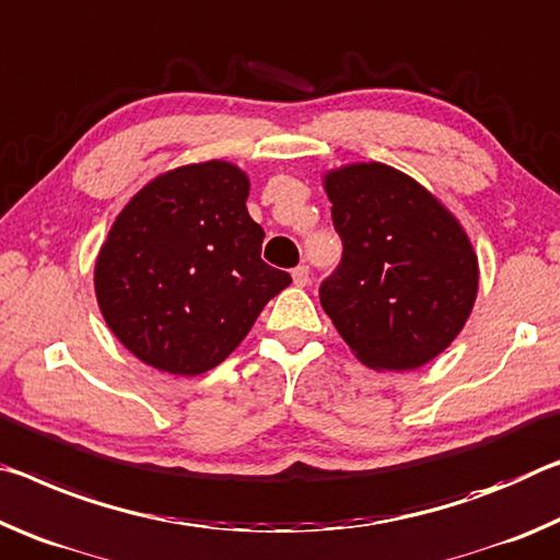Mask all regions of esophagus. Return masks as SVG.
<instances>
[{"label": "esophagus", "instance_id": "1", "mask_svg": "<svg viewBox=\"0 0 560 560\" xmlns=\"http://www.w3.org/2000/svg\"><path fill=\"white\" fill-rule=\"evenodd\" d=\"M292 280H295L298 288H305L310 282V268L307 265H298L295 270H292Z\"/></svg>", "mask_w": 560, "mask_h": 560}]
</instances>
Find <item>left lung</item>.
<instances>
[{"label":"left lung","mask_w":560,"mask_h":560,"mask_svg":"<svg viewBox=\"0 0 560 560\" xmlns=\"http://www.w3.org/2000/svg\"><path fill=\"white\" fill-rule=\"evenodd\" d=\"M342 260L319 302L362 364L405 372L432 362L471 315L479 260L459 220L384 163L325 173Z\"/></svg>","instance_id":"8db88e82"}]
</instances>
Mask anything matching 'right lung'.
Returning a JSON list of instances; mask_svg holds the SVG:
<instances>
[{"mask_svg": "<svg viewBox=\"0 0 560 560\" xmlns=\"http://www.w3.org/2000/svg\"><path fill=\"white\" fill-rule=\"evenodd\" d=\"M247 194L233 163H190L145 183L114 220L94 268L96 300L141 362L180 377L213 370L292 282L262 262Z\"/></svg>", "mask_w": 560, "mask_h": 560, "instance_id": "obj_1", "label": "right lung"}]
</instances>
